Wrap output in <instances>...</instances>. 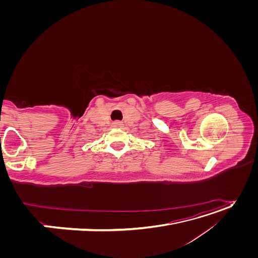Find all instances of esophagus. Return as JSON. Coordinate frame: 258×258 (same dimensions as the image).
Here are the masks:
<instances>
[{
	"instance_id": "1",
	"label": "esophagus",
	"mask_w": 258,
	"mask_h": 258,
	"mask_svg": "<svg viewBox=\"0 0 258 258\" xmlns=\"http://www.w3.org/2000/svg\"><path fill=\"white\" fill-rule=\"evenodd\" d=\"M113 127H116V128H121L123 126V123L119 120H116V121H113Z\"/></svg>"
}]
</instances>
